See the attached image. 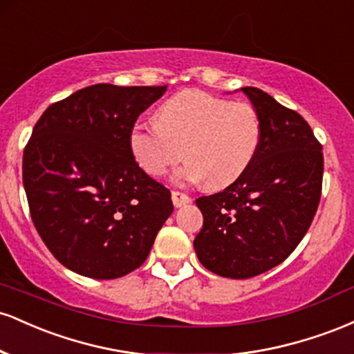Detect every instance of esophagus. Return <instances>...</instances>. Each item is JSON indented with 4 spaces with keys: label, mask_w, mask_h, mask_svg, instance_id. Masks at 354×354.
<instances>
[{
    "label": "esophagus",
    "mask_w": 354,
    "mask_h": 354,
    "mask_svg": "<svg viewBox=\"0 0 354 354\" xmlns=\"http://www.w3.org/2000/svg\"><path fill=\"white\" fill-rule=\"evenodd\" d=\"M171 200H173V205L176 206V208H181V206H185V205H188V203H191V198L188 196V194L181 193V191H173Z\"/></svg>",
    "instance_id": "obj_1"
}]
</instances>
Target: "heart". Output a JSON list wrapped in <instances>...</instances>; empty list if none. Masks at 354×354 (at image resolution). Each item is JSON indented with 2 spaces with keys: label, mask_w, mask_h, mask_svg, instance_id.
<instances>
[{
  "label": "heart",
  "mask_w": 354,
  "mask_h": 354,
  "mask_svg": "<svg viewBox=\"0 0 354 354\" xmlns=\"http://www.w3.org/2000/svg\"><path fill=\"white\" fill-rule=\"evenodd\" d=\"M261 141V123L248 103L218 98L200 89H186L166 100L156 123L135 124L128 145L133 158L149 176L160 178L181 161L178 183L206 181L225 188L243 176Z\"/></svg>",
  "instance_id": "heart-1"
}]
</instances>
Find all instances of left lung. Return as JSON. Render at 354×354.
Returning <instances> with one entry per match:
<instances>
[{
	"label": "left lung",
	"instance_id": "1",
	"mask_svg": "<svg viewBox=\"0 0 354 354\" xmlns=\"http://www.w3.org/2000/svg\"><path fill=\"white\" fill-rule=\"evenodd\" d=\"M261 123L243 176L196 200L203 228L194 251L206 270L253 278L283 263L310 228L323 186V151L304 118L258 88H241Z\"/></svg>",
	"mask_w": 354,
	"mask_h": 354
}]
</instances>
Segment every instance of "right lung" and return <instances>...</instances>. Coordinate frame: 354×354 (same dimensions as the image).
I'll return each instance as SVG.
<instances>
[{"label": "right lung", "mask_w": 354, "mask_h": 354, "mask_svg": "<svg viewBox=\"0 0 354 354\" xmlns=\"http://www.w3.org/2000/svg\"><path fill=\"white\" fill-rule=\"evenodd\" d=\"M166 86L93 84L46 108L23 154L31 219L75 273L115 279L148 258L173 213L171 193L129 151L138 116Z\"/></svg>", "instance_id": "obj_1"}]
</instances>
